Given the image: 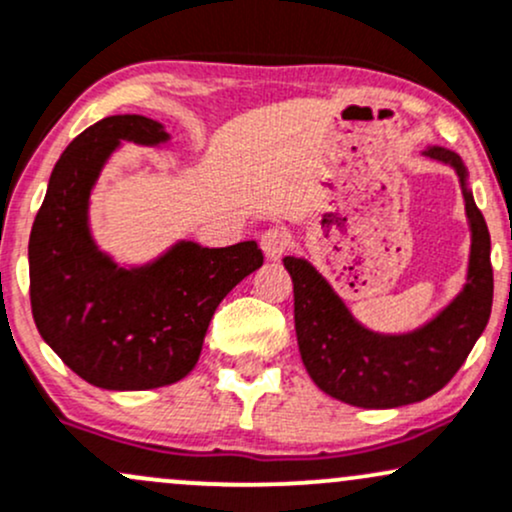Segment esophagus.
Here are the masks:
<instances>
[{
	"label": "esophagus",
	"mask_w": 512,
	"mask_h": 512,
	"mask_svg": "<svg viewBox=\"0 0 512 512\" xmlns=\"http://www.w3.org/2000/svg\"><path fill=\"white\" fill-rule=\"evenodd\" d=\"M260 247L265 252L267 262H279L284 257L286 247H289V235H286L284 228H269L262 235Z\"/></svg>",
	"instance_id": "1"
}]
</instances>
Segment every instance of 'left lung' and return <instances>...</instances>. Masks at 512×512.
<instances>
[{"label":"left lung","mask_w":512,"mask_h":512,"mask_svg":"<svg viewBox=\"0 0 512 512\" xmlns=\"http://www.w3.org/2000/svg\"><path fill=\"white\" fill-rule=\"evenodd\" d=\"M430 160L459 177L471 245L459 294L408 333H376L352 316L328 279L303 257H284L294 282V323L308 376L320 391L357 408H398L425 401L457 374L484 333L493 303L491 235L469 189L462 157L432 145Z\"/></svg>","instance_id":"left-lung-1"}]
</instances>
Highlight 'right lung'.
<instances>
[{"label":"right lung","instance_id":"1","mask_svg":"<svg viewBox=\"0 0 512 512\" xmlns=\"http://www.w3.org/2000/svg\"><path fill=\"white\" fill-rule=\"evenodd\" d=\"M121 143H170L148 116H106L55 162L28 240L31 311L41 338L92 386L145 391L196 367L218 303L262 267L255 240L204 247L177 240L155 260L119 265L89 226L94 184Z\"/></svg>","mask_w":512,"mask_h":512}]
</instances>
